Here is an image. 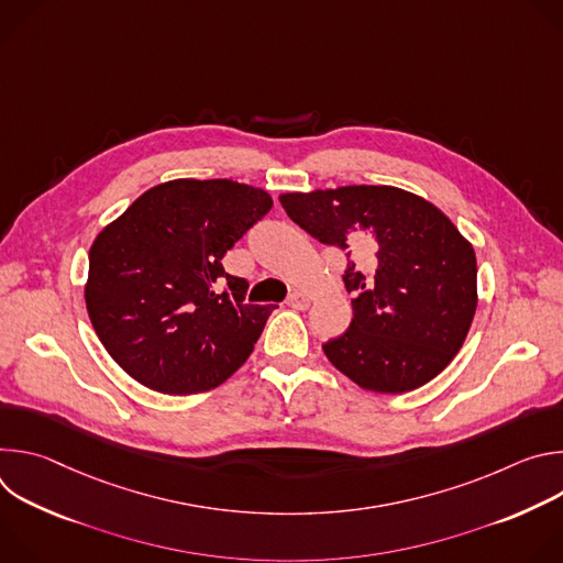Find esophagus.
<instances>
[{
    "label": "esophagus",
    "mask_w": 563,
    "mask_h": 563,
    "mask_svg": "<svg viewBox=\"0 0 563 563\" xmlns=\"http://www.w3.org/2000/svg\"><path fill=\"white\" fill-rule=\"evenodd\" d=\"M309 302H311V298H309L305 291H300V289H294V291L287 296V305L294 307V309H307Z\"/></svg>",
    "instance_id": "obj_1"
}]
</instances>
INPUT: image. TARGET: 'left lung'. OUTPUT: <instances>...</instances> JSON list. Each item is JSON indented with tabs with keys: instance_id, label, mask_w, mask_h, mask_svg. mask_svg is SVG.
Wrapping results in <instances>:
<instances>
[{
	"instance_id": "obj_1",
	"label": "left lung",
	"mask_w": 563,
	"mask_h": 563,
	"mask_svg": "<svg viewBox=\"0 0 563 563\" xmlns=\"http://www.w3.org/2000/svg\"><path fill=\"white\" fill-rule=\"evenodd\" d=\"M309 235L345 252L350 330L323 345L358 387L400 394L441 374L476 311L470 240L426 198L387 185L280 194Z\"/></svg>"
}]
</instances>
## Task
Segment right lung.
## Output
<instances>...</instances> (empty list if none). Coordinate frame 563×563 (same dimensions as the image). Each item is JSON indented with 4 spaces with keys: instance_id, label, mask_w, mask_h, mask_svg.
Masks as SVG:
<instances>
[{
    "instance_id": "obj_1",
    "label": "right lung",
    "mask_w": 563,
    "mask_h": 563,
    "mask_svg": "<svg viewBox=\"0 0 563 563\" xmlns=\"http://www.w3.org/2000/svg\"><path fill=\"white\" fill-rule=\"evenodd\" d=\"M274 200L265 189L178 178L144 191L89 252L91 325L111 358L163 394H198L243 365L274 309L245 302L222 256Z\"/></svg>"
}]
</instances>
